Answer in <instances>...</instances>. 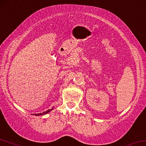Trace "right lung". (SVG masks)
Listing matches in <instances>:
<instances>
[{
	"label": "right lung",
	"mask_w": 146,
	"mask_h": 146,
	"mask_svg": "<svg viewBox=\"0 0 146 146\" xmlns=\"http://www.w3.org/2000/svg\"><path fill=\"white\" fill-rule=\"evenodd\" d=\"M53 108L49 109V110H48L46 111L42 112V113H35V114H34V115H46V114L48 113L49 112H50L51 110H53Z\"/></svg>",
	"instance_id": "add662e5"
}]
</instances>
